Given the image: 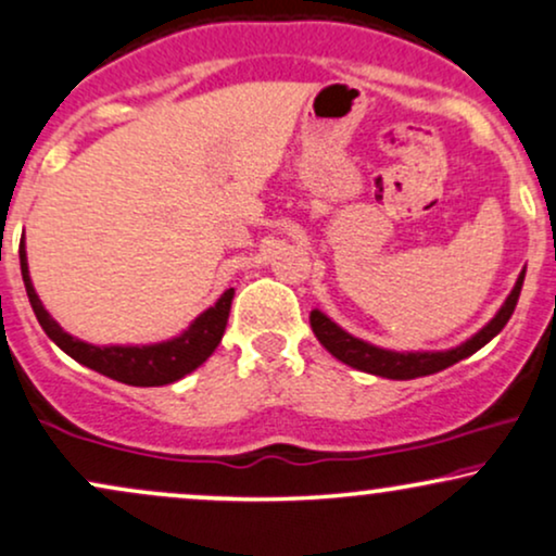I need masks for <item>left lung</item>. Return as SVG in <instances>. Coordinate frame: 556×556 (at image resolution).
Returning a JSON list of instances; mask_svg holds the SVG:
<instances>
[{"mask_svg": "<svg viewBox=\"0 0 556 556\" xmlns=\"http://www.w3.org/2000/svg\"><path fill=\"white\" fill-rule=\"evenodd\" d=\"M523 278H526V267L520 270L513 291L507 293L505 304L500 306L497 315L489 319L479 332H473L468 341H463L460 345H455V349H445V351L380 349V345L367 343L362 341V338L345 332L341 325L332 323V319L319 309H312L309 325H312V332L317 336V341L323 343L325 349L338 358V362L349 364V367H354L358 371H367V375L388 377V380H416V377H427V375H434V371L453 367V364H458L463 358L476 354L479 349H484L494 336H500V330L505 328L507 319L513 317L515 304H518L520 289H523Z\"/></svg>", "mask_w": 556, "mask_h": 556, "instance_id": "obj_1", "label": "left lung"}]
</instances>
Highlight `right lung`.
I'll return each mask as SVG.
<instances>
[{"label": "right lung", "mask_w": 556, "mask_h": 556, "mask_svg": "<svg viewBox=\"0 0 556 556\" xmlns=\"http://www.w3.org/2000/svg\"><path fill=\"white\" fill-rule=\"evenodd\" d=\"M20 273H23L25 291H28L30 306L36 312V319L41 323L46 336L54 341L64 354L80 362L83 367L96 369L98 375H106L111 380L135 384V388H159L181 380L207 362V356L218 349L220 338H224L228 312H231L233 289H226L213 306H207L202 315L192 319V325L176 338L161 343L148 345H93L85 343L80 338L70 336L62 330V325L46 312L36 289H33L30 270H28V254H25V239L20 241Z\"/></svg>", "instance_id": "obj_1"}]
</instances>
